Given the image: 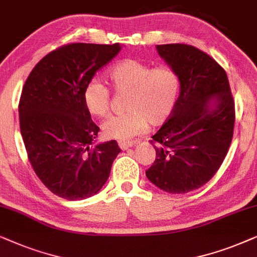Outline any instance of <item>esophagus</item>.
Instances as JSON below:
<instances>
[{"mask_svg":"<svg viewBox=\"0 0 257 257\" xmlns=\"http://www.w3.org/2000/svg\"><path fill=\"white\" fill-rule=\"evenodd\" d=\"M118 146L119 148L122 150H125L128 148H131V147H134L135 146V142H123V141H119L118 142Z\"/></svg>","mask_w":257,"mask_h":257,"instance_id":"obj_1","label":"esophagus"}]
</instances>
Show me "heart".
I'll use <instances>...</instances> for the list:
<instances>
[{
	"mask_svg": "<svg viewBox=\"0 0 257 257\" xmlns=\"http://www.w3.org/2000/svg\"><path fill=\"white\" fill-rule=\"evenodd\" d=\"M108 78L116 93H126L125 109L102 123L107 139L128 141L152 125H161L170 117L180 91L177 74L168 67L152 68L138 60H124L108 70ZM83 101L91 115L102 117L109 111L111 93L107 85L91 80L85 85Z\"/></svg>",
	"mask_w": 257,
	"mask_h": 257,
	"instance_id": "b5f03b06",
	"label": "heart"
}]
</instances>
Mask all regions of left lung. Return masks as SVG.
<instances>
[{
  "label": "left lung",
  "instance_id": "1",
  "mask_svg": "<svg viewBox=\"0 0 257 257\" xmlns=\"http://www.w3.org/2000/svg\"><path fill=\"white\" fill-rule=\"evenodd\" d=\"M157 53L180 80L173 114L150 141L156 152L146 172L167 193L186 194L213 177L232 140L235 103L223 68L193 46L160 44Z\"/></svg>",
  "mask_w": 257,
  "mask_h": 257
}]
</instances>
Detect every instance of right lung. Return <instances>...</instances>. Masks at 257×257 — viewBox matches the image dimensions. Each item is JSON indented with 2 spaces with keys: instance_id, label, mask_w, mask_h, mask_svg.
Returning a JSON list of instances; mask_svg holds the SVG:
<instances>
[{
  "instance_id": "obj_1",
  "label": "right lung",
  "mask_w": 257,
  "mask_h": 257,
  "mask_svg": "<svg viewBox=\"0 0 257 257\" xmlns=\"http://www.w3.org/2000/svg\"><path fill=\"white\" fill-rule=\"evenodd\" d=\"M121 50L118 43H70L34 67L19 103L20 129L34 172L51 193L70 201L97 194L121 152L115 140L94 146L100 128L83 91L98 69Z\"/></svg>"
}]
</instances>
